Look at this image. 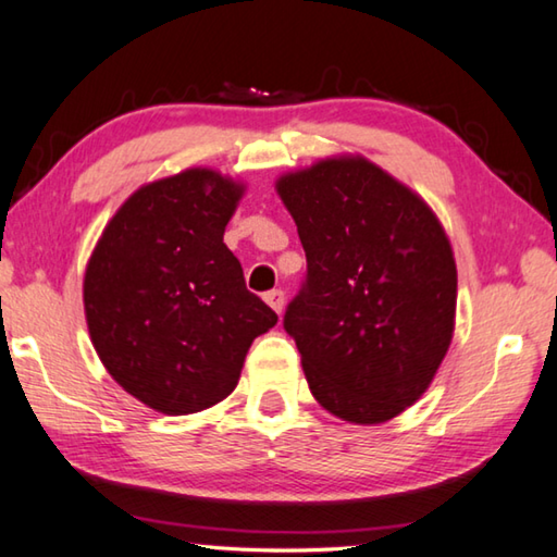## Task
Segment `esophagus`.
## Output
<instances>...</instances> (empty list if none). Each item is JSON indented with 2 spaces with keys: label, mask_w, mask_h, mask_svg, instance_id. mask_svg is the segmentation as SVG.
<instances>
[{
  "label": "esophagus",
  "mask_w": 557,
  "mask_h": 557,
  "mask_svg": "<svg viewBox=\"0 0 557 557\" xmlns=\"http://www.w3.org/2000/svg\"><path fill=\"white\" fill-rule=\"evenodd\" d=\"M265 301H268L272 309H275L277 314H282V309H285V292H282V289H270V292H265Z\"/></svg>",
  "instance_id": "34e87169"
}]
</instances>
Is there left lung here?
Returning <instances> with one entry per match:
<instances>
[{"label":"left lung","instance_id":"1","mask_svg":"<svg viewBox=\"0 0 557 557\" xmlns=\"http://www.w3.org/2000/svg\"><path fill=\"white\" fill-rule=\"evenodd\" d=\"M307 275L285 332L309 391L336 418L375 425L428 391L445 358L457 268L430 206L361 157L282 176Z\"/></svg>","mask_w":557,"mask_h":557}]
</instances>
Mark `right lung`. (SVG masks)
<instances>
[{"instance_id":"add662e5","label":"right lung","mask_w":557,"mask_h":557,"mask_svg":"<svg viewBox=\"0 0 557 557\" xmlns=\"http://www.w3.org/2000/svg\"><path fill=\"white\" fill-rule=\"evenodd\" d=\"M240 196V184L211 169L147 184L90 256L83 301L92 346L112 379L159 412L228 398L252 338L277 324L223 243Z\"/></svg>"}]
</instances>
